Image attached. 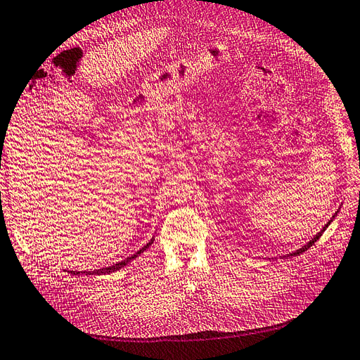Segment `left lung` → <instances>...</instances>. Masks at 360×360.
<instances>
[{
	"label": "left lung",
	"instance_id": "8db88e82",
	"mask_svg": "<svg viewBox=\"0 0 360 360\" xmlns=\"http://www.w3.org/2000/svg\"><path fill=\"white\" fill-rule=\"evenodd\" d=\"M333 218H334V216H333ZM330 222H331V221H330ZM330 222H328V224H330ZM328 224H327V225H325V227H323V229H322V230H321L319 233H317V235H316V236H314V238H313V239H311L310 242H308V244H307V245H304L302 248H299V250H297V252H295V253H290L288 256H299L300 253H304V252H307V250H308V248H310V247H311V245L314 244V242H316L317 239H319V238L322 236V233H323L325 230H327V227H328ZM288 256H287V257H288Z\"/></svg>",
	"mask_w": 360,
	"mask_h": 360
}]
</instances>
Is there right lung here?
Segmentation results:
<instances>
[{
    "mask_svg": "<svg viewBox=\"0 0 360 360\" xmlns=\"http://www.w3.org/2000/svg\"><path fill=\"white\" fill-rule=\"evenodd\" d=\"M152 240H153V239H152ZM152 240H150L146 247H142V248L139 250V252H136L135 255L129 256L127 259H124V261H121V262H118V264H115V265H112V266H105V269H101V270L84 271V273H86V274H107V273H113V271H116V270H120V269H122V266L127 265L130 261H133V259H135L136 256H139L142 252H144L146 248H148V247H150V244H152ZM69 273H72V274H79V273H82V271H69Z\"/></svg>",
    "mask_w": 360,
    "mask_h": 360,
    "instance_id": "obj_1",
    "label": "right lung"
}]
</instances>
